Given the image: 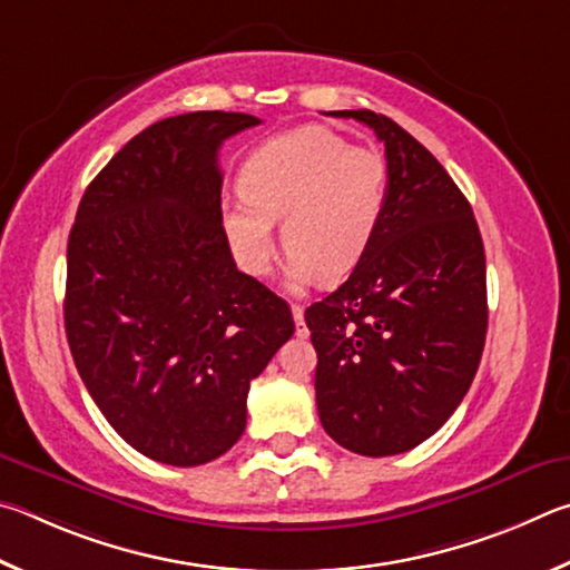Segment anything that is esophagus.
I'll use <instances>...</instances> for the list:
<instances>
[{"label": "esophagus", "mask_w": 570, "mask_h": 570, "mask_svg": "<svg viewBox=\"0 0 570 570\" xmlns=\"http://www.w3.org/2000/svg\"><path fill=\"white\" fill-rule=\"evenodd\" d=\"M293 317H295V333L297 337L307 335V325H305V307L293 303Z\"/></svg>", "instance_id": "esophagus-1"}]
</instances>
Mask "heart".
Returning <instances> with one entry per match:
<instances>
[{
    "label": "heart",
    "mask_w": 570,
    "mask_h": 570,
    "mask_svg": "<svg viewBox=\"0 0 570 570\" xmlns=\"http://www.w3.org/2000/svg\"><path fill=\"white\" fill-rule=\"evenodd\" d=\"M237 185L243 199L223 207V227L239 267L269 273L283 218L285 279L305 287L317 277L341 279L361 263L385 213L391 169L375 147L307 125L259 145Z\"/></svg>",
    "instance_id": "heart-1"
}]
</instances>
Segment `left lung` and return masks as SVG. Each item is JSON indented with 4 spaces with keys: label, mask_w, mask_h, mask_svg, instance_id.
Masks as SVG:
<instances>
[{
    "label": "left lung",
    "mask_w": 570,
    "mask_h": 570,
    "mask_svg": "<svg viewBox=\"0 0 570 570\" xmlns=\"http://www.w3.org/2000/svg\"><path fill=\"white\" fill-rule=\"evenodd\" d=\"M385 145L391 187L351 277L305 311L317 353L315 401L347 451L397 455L461 405L481 363L485 249L465 195L391 117L343 109Z\"/></svg>",
    "instance_id": "1"
}]
</instances>
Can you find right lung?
<instances>
[{"instance_id":"right-lung-1","label":"right lung","mask_w":570,"mask_h":570,"mask_svg":"<svg viewBox=\"0 0 570 570\" xmlns=\"http://www.w3.org/2000/svg\"><path fill=\"white\" fill-rule=\"evenodd\" d=\"M245 112L159 119L85 189L67 243L65 331L89 395L157 463L215 461L245 431L249 383L295 333L239 273L223 227L227 137Z\"/></svg>"}]
</instances>
